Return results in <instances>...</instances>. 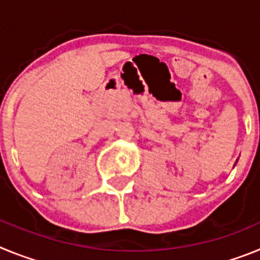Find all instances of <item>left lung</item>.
<instances>
[{
	"label": "left lung",
	"mask_w": 260,
	"mask_h": 260,
	"mask_svg": "<svg viewBox=\"0 0 260 260\" xmlns=\"http://www.w3.org/2000/svg\"><path fill=\"white\" fill-rule=\"evenodd\" d=\"M236 162H237V161H236ZM234 165H236V164H234Z\"/></svg>",
	"instance_id": "left-lung-1"
}]
</instances>
